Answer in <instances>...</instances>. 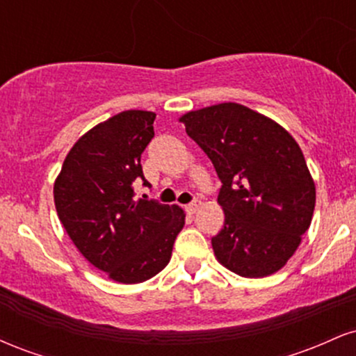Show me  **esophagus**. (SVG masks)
I'll return each mask as SVG.
<instances>
[{"label":"esophagus","instance_id":"34e87169","mask_svg":"<svg viewBox=\"0 0 356 356\" xmlns=\"http://www.w3.org/2000/svg\"><path fill=\"white\" fill-rule=\"evenodd\" d=\"M199 207H201V201H192L191 204H187V206H186L187 214H195Z\"/></svg>","mask_w":356,"mask_h":356}]
</instances>
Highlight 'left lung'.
<instances>
[{
  "mask_svg": "<svg viewBox=\"0 0 356 356\" xmlns=\"http://www.w3.org/2000/svg\"><path fill=\"white\" fill-rule=\"evenodd\" d=\"M179 120L222 182L224 226L211 239L219 263L243 277L280 271L308 231L316 202L300 145L275 120L232 102Z\"/></svg>",
  "mask_w": 356,
  "mask_h": 356,
  "instance_id": "1",
  "label": "left lung"
}]
</instances>
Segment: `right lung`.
I'll return each instance as SVG.
<instances>
[{
	"label": "right lung",
	"mask_w": 356,
	"mask_h": 356,
	"mask_svg": "<svg viewBox=\"0 0 356 356\" xmlns=\"http://www.w3.org/2000/svg\"><path fill=\"white\" fill-rule=\"evenodd\" d=\"M154 112L125 110L90 129L65 157L53 186L58 218L85 259L110 280L136 284L161 273L186 222L179 206L136 199Z\"/></svg>",
	"instance_id": "right-lung-1"
}]
</instances>
